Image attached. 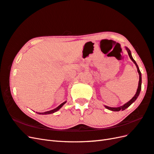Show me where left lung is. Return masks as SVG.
Returning <instances> with one entry per match:
<instances>
[{
  "label": "left lung",
  "instance_id": "1",
  "mask_svg": "<svg viewBox=\"0 0 154 154\" xmlns=\"http://www.w3.org/2000/svg\"><path fill=\"white\" fill-rule=\"evenodd\" d=\"M125 49L127 50L128 51V53L129 54V58H131V60L133 62L134 64H135L137 68V72L138 73H139V86H138V88L137 90V92L136 94H135V96H134L131 100H130L128 102H127V103H125L124 105L122 106H120V107H108V106H106L105 105V107L106 109H107L109 110H110V111H120V110H122V111H124V110H125V109L128 108L130 105H131L134 101H135L137 99L138 96H139L140 94V90H141V85H142V77H141V73H140V71L139 68V66H138L137 64L136 63L135 60H134L133 58L132 57V55H131V51H130L128 47H125Z\"/></svg>",
  "mask_w": 154,
  "mask_h": 154
}]
</instances>
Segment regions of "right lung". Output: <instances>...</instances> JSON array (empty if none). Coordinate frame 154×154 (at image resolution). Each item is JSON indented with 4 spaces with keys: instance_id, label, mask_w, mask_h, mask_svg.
<instances>
[{
    "instance_id": "add662e5",
    "label": "right lung",
    "mask_w": 154,
    "mask_h": 154,
    "mask_svg": "<svg viewBox=\"0 0 154 154\" xmlns=\"http://www.w3.org/2000/svg\"><path fill=\"white\" fill-rule=\"evenodd\" d=\"M66 101H64V102H63L62 103H61L60 105L58 106V107H57V108H55V109H53V110H51V111H46V112H37L38 114H39V115H49V114H53V113H54V112H57V111H58L59 109H60L63 105H64L66 103Z\"/></svg>"
}]
</instances>
